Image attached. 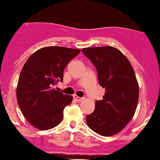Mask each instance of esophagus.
I'll list each match as a JSON object with an SVG mask.
<instances>
[{
  "mask_svg": "<svg viewBox=\"0 0 160 160\" xmlns=\"http://www.w3.org/2000/svg\"><path fill=\"white\" fill-rule=\"evenodd\" d=\"M73 97H74V99L77 101V102H80V101H82V99H83V98L79 97V96H75V95L73 96Z\"/></svg>",
  "mask_w": 160,
  "mask_h": 160,
  "instance_id": "obj_1",
  "label": "esophagus"
}]
</instances>
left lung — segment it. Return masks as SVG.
<instances>
[{
  "label": "left lung",
  "instance_id": "8db88e82",
  "mask_svg": "<svg viewBox=\"0 0 160 160\" xmlns=\"http://www.w3.org/2000/svg\"><path fill=\"white\" fill-rule=\"evenodd\" d=\"M82 52L96 68L100 86L105 88L102 100L86 116L88 127L102 136L121 132L130 122L138 101V84L128 58L113 47H88Z\"/></svg>",
  "mask_w": 160,
  "mask_h": 160
}]
</instances>
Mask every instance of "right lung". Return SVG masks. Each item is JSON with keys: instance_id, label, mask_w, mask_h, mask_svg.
<instances>
[{"instance_id": "right-lung-1", "label": "right lung", "mask_w": 160, "mask_h": 160, "mask_svg": "<svg viewBox=\"0 0 160 160\" xmlns=\"http://www.w3.org/2000/svg\"><path fill=\"white\" fill-rule=\"evenodd\" d=\"M81 52L62 47H44L27 60L18 78L17 101L27 121L40 130H49L61 122L72 96L53 88L63 82L64 70Z\"/></svg>"}]
</instances>
